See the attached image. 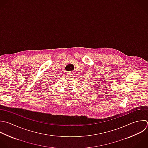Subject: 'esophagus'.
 I'll return each mask as SVG.
<instances>
[{"instance_id": "esophagus-1", "label": "esophagus", "mask_w": 148, "mask_h": 148, "mask_svg": "<svg viewBox=\"0 0 148 148\" xmlns=\"http://www.w3.org/2000/svg\"><path fill=\"white\" fill-rule=\"evenodd\" d=\"M73 73V72H72V71L68 72H67V75H68V76H70V77H71V76H72Z\"/></svg>"}]
</instances>
